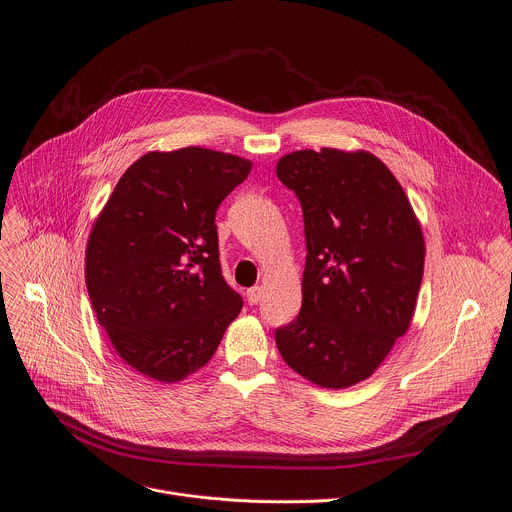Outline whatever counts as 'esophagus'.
<instances>
[{"instance_id":"1","label":"esophagus","mask_w":512,"mask_h":512,"mask_svg":"<svg viewBox=\"0 0 512 512\" xmlns=\"http://www.w3.org/2000/svg\"><path fill=\"white\" fill-rule=\"evenodd\" d=\"M261 296H263V288H261V286H253V288L247 290V300H249V304H257V302L261 300Z\"/></svg>"}]
</instances>
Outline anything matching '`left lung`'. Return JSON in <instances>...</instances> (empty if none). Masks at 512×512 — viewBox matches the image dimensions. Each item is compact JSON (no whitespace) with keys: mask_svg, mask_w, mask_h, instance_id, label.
I'll list each match as a JSON object with an SVG mask.
<instances>
[{"mask_svg":"<svg viewBox=\"0 0 512 512\" xmlns=\"http://www.w3.org/2000/svg\"><path fill=\"white\" fill-rule=\"evenodd\" d=\"M277 177L302 206L300 314L275 329L284 361L322 388L369 378L414 314L425 241L392 171L371 153L296 151Z\"/></svg>","mask_w":512,"mask_h":512,"instance_id":"obj_1","label":"left lung"}]
</instances>
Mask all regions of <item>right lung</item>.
<instances>
[{"instance_id":"obj_1","label":"right lung","mask_w":512,"mask_h":512,"mask_svg":"<svg viewBox=\"0 0 512 512\" xmlns=\"http://www.w3.org/2000/svg\"><path fill=\"white\" fill-rule=\"evenodd\" d=\"M251 161L202 147L134 161L85 251L87 294L116 353L143 376L179 382L218 349L243 298L222 277L216 210Z\"/></svg>"}]
</instances>
